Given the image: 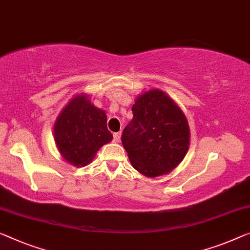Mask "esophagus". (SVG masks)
I'll return each instance as SVG.
<instances>
[{
  "instance_id": "34e87169",
  "label": "esophagus",
  "mask_w": 250,
  "mask_h": 250,
  "mask_svg": "<svg viewBox=\"0 0 250 250\" xmlns=\"http://www.w3.org/2000/svg\"><path fill=\"white\" fill-rule=\"evenodd\" d=\"M120 138H121V132H115L113 135V140L115 143H119V141H120Z\"/></svg>"
}]
</instances>
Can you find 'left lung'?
Segmentation results:
<instances>
[{"instance_id": "obj_1", "label": "left lung", "mask_w": 250, "mask_h": 250, "mask_svg": "<svg viewBox=\"0 0 250 250\" xmlns=\"http://www.w3.org/2000/svg\"><path fill=\"white\" fill-rule=\"evenodd\" d=\"M132 113L121 141L133 168L148 177L172 172L189 146V126L183 111L165 92L154 88L138 96Z\"/></svg>"}]
</instances>
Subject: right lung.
Listing matches in <instances>:
<instances>
[{"label": "right lung", "mask_w": 250, "mask_h": 250, "mask_svg": "<svg viewBox=\"0 0 250 250\" xmlns=\"http://www.w3.org/2000/svg\"><path fill=\"white\" fill-rule=\"evenodd\" d=\"M54 137L61 155L76 167L91 163L99 149L113 139L105 112L94 106L86 94L76 95L62 110L54 125Z\"/></svg>", "instance_id": "right-lung-1"}]
</instances>
